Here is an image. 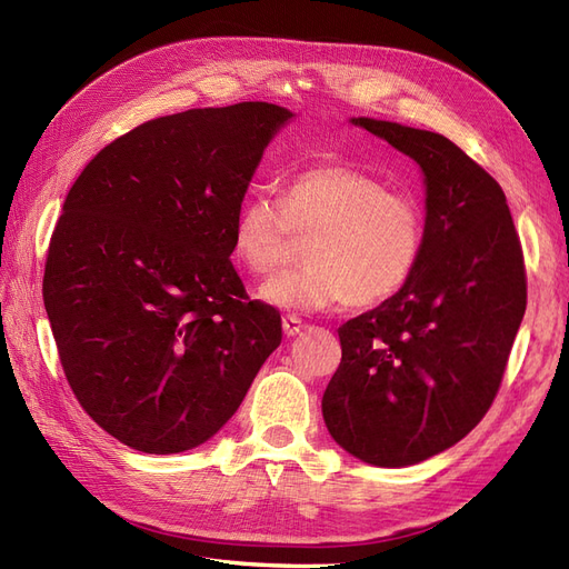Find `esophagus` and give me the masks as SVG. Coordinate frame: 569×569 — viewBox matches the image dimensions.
<instances>
[{
  "label": "esophagus",
  "instance_id": "esophagus-1",
  "mask_svg": "<svg viewBox=\"0 0 569 569\" xmlns=\"http://www.w3.org/2000/svg\"><path fill=\"white\" fill-rule=\"evenodd\" d=\"M281 327H283V333L288 338H293V336H298L302 331V321L298 317H293V315H288V317H283Z\"/></svg>",
  "mask_w": 569,
  "mask_h": 569
}]
</instances>
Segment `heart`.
Masks as SVG:
<instances>
[{"label":"heart","mask_w":569,"mask_h":569,"mask_svg":"<svg viewBox=\"0 0 569 569\" xmlns=\"http://www.w3.org/2000/svg\"><path fill=\"white\" fill-rule=\"evenodd\" d=\"M296 233L310 238L307 267L259 286L257 296L288 312H321L343 302L377 305L412 279L425 250V214L379 178L343 164L293 176L283 200L254 190L240 202L231 250L250 273L279 269Z\"/></svg>","instance_id":"b5f03b06"}]
</instances>
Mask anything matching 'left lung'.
<instances>
[{
	"instance_id": "8db88e82",
	"label": "left lung",
	"mask_w": 569,
	"mask_h": 569,
	"mask_svg": "<svg viewBox=\"0 0 569 569\" xmlns=\"http://www.w3.org/2000/svg\"><path fill=\"white\" fill-rule=\"evenodd\" d=\"M425 176V250L393 298L338 329L321 398L333 441L375 467L425 462L472 431L498 393L527 307L506 192L448 138L357 117Z\"/></svg>"
}]
</instances>
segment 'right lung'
<instances>
[{
	"label": "right lung",
	"instance_id": "right-lung-1",
	"mask_svg": "<svg viewBox=\"0 0 569 569\" xmlns=\"http://www.w3.org/2000/svg\"><path fill=\"white\" fill-rule=\"evenodd\" d=\"M296 113L188 109L113 140L76 178L42 298L78 402L128 448L171 456L229 421L281 343L248 300L231 229L267 144Z\"/></svg>",
	"mask_w": 569,
	"mask_h": 569
}]
</instances>
